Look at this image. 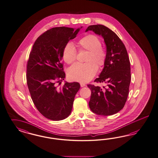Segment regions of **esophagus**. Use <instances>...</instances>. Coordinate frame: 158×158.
<instances>
[{
	"instance_id": "34e87169",
	"label": "esophagus",
	"mask_w": 158,
	"mask_h": 158,
	"mask_svg": "<svg viewBox=\"0 0 158 158\" xmlns=\"http://www.w3.org/2000/svg\"><path fill=\"white\" fill-rule=\"evenodd\" d=\"M86 86V85L85 84H84V83H81V87H85V86Z\"/></svg>"
}]
</instances>
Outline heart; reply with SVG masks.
I'll return each mask as SVG.
<instances>
[{"label": "heart", "instance_id": "obj_1", "mask_svg": "<svg viewBox=\"0 0 158 158\" xmlns=\"http://www.w3.org/2000/svg\"><path fill=\"white\" fill-rule=\"evenodd\" d=\"M81 50L89 52L85 64L76 63L68 70V77L73 81L86 83L95 76L98 67H102L106 62V54L101 48L100 39L96 35H88L81 38L77 43ZM77 50L73 44H66L62 51V57L67 64H71L77 59Z\"/></svg>", "mask_w": 158, "mask_h": 158}]
</instances>
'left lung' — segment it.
Segmentation results:
<instances>
[{
    "label": "left lung",
    "instance_id": "8db88e82",
    "mask_svg": "<svg viewBox=\"0 0 158 158\" xmlns=\"http://www.w3.org/2000/svg\"><path fill=\"white\" fill-rule=\"evenodd\" d=\"M89 31L104 40L106 60L102 71L94 81L107 85L104 89L87 85L91 92L89 107L97 115H114L124 107L129 94L131 81L129 58L124 44L110 29L102 25H93L88 27L85 32Z\"/></svg>",
    "mask_w": 158,
    "mask_h": 158
}]
</instances>
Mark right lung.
I'll list each match as a JSON object with an SVG mask.
<instances>
[{
  "instance_id": "1",
  "label": "right lung",
  "mask_w": 158,
  "mask_h": 158,
  "mask_svg": "<svg viewBox=\"0 0 158 158\" xmlns=\"http://www.w3.org/2000/svg\"><path fill=\"white\" fill-rule=\"evenodd\" d=\"M82 27L48 30L36 39L29 54L27 70L29 91L38 110L49 119H64L72 111L80 84L65 81L59 89L56 83H61L65 77L62 64L64 48L76 38Z\"/></svg>"
}]
</instances>
